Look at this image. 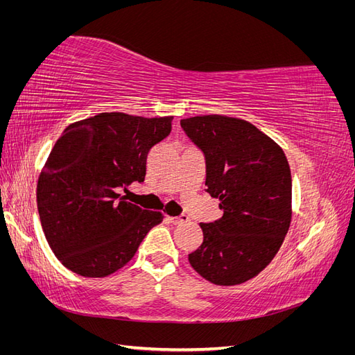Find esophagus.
Listing matches in <instances>:
<instances>
[{
    "label": "esophagus",
    "instance_id": "1",
    "mask_svg": "<svg viewBox=\"0 0 355 355\" xmlns=\"http://www.w3.org/2000/svg\"><path fill=\"white\" fill-rule=\"evenodd\" d=\"M166 219L173 225H180L184 222H188V216H185V214H182V216H167Z\"/></svg>",
    "mask_w": 355,
    "mask_h": 355
}]
</instances>
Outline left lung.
<instances>
[{
  "label": "left lung",
  "mask_w": 355,
  "mask_h": 355,
  "mask_svg": "<svg viewBox=\"0 0 355 355\" xmlns=\"http://www.w3.org/2000/svg\"><path fill=\"white\" fill-rule=\"evenodd\" d=\"M206 155V187L222 218L200 223L191 266L216 286L241 284L268 266L292 220V175L282 146L252 123L228 115L180 120Z\"/></svg>",
  "instance_id": "obj_1"
}]
</instances>
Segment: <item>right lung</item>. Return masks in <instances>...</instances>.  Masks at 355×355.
<instances>
[{"label": "right lung", "mask_w": 355, "mask_h": 355, "mask_svg": "<svg viewBox=\"0 0 355 355\" xmlns=\"http://www.w3.org/2000/svg\"><path fill=\"white\" fill-rule=\"evenodd\" d=\"M173 116L102 112L69 124L42 166L37 206L42 231L72 272L103 278L132 261L164 214L120 198L142 182L146 154L171 130Z\"/></svg>", "instance_id": "obj_1"}]
</instances>
